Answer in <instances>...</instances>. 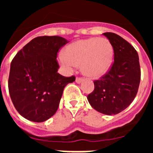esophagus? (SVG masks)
<instances>
[{
  "label": "esophagus",
  "mask_w": 153,
  "mask_h": 153,
  "mask_svg": "<svg viewBox=\"0 0 153 153\" xmlns=\"http://www.w3.org/2000/svg\"><path fill=\"white\" fill-rule=\"evenodd\" d=\"M83 80V79L82 78H76V83H81Z\"/></svg>",
  "instance_id": "esophagus-1"
}]
</instances>
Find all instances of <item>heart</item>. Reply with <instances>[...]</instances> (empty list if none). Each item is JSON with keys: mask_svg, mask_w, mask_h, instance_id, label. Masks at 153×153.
Listing matches in <instances>:
<instances>
[{"mask_svg": "<svg viewBox=\"0 0 153 153\" xmlns=\"http://www.w3.org/2000/svg\"><path fill=\"white\" fill-rule=\"evenodd\" d=\"M114 58L111 43L105 38L91 37L77 40L66 47L59 61L64 68L72 70L80 65L82 74L91 78H99L107 73Z\"/></svg>", "mask_w": 153, "mask_h": 153, "instance_id": "1", "label": "heart"}]
</instances>
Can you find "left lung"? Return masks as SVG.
<instances>
[{"mask_svg": "<svg viewBox=\"0 0 153 153\" xmlns=\"http://www.w3.org/2000/svg\"><path fill=\"white\" fill-rule=\"evenodd\" d=\"M102 34L113 46L114 63L106 75L94 81V90L87 100L97 111L110 116L123 111L134 100L141 71L138 53L129 42L114 33Z\"/></svg>", "mask_w": 153, "mask_h": 153, "instance_id": "1", "label": "left lung"}]
</instances>
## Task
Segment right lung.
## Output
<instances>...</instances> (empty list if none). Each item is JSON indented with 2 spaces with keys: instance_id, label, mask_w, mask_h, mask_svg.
Segmentation results:
<instances>
[{
  "instance_id": "add662e5",
  "label": "right lung",
  "mask_w": 153,
  "mask_h": 153,
  "mask_svg": "<svg viewBox=\"0 0 153 153\" xmlns=\"http://www.w3.org/2000/svg\"><path fill=\"white\" fill-rule=\"evenodd\" d=\"M68 40L37 36L24 46L10 63L8 89L13 106L27 120L44 122L55 114L65 86L75 80L58 74L57 52Z\"/></svg>"
}]
</instances>
